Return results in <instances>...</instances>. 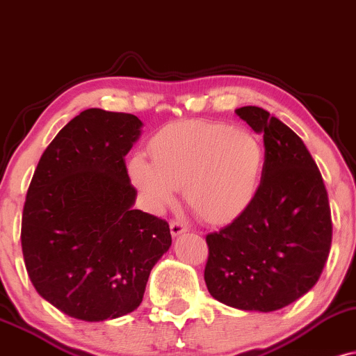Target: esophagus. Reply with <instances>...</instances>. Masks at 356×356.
I'll return each instance as SVG.
<instances>
[{
    "label": "esophagus",
    "instance_id": "34e87169",
    "mask_svg": "<svg viewBox=\"0 0 356 356\" xmlns=\"http://www.w3.org/2000/svg\"><path fill=\"white\" fill-rule=\"evenodd\" d=\"M170 232H171V236H178L181 235V233L186 232V227L181 223V221H170Z\"/></svg>",
    "mask_w": 356,
    "mask_h": 356
}]
</instances>
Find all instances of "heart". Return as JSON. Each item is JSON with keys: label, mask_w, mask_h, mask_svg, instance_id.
I'll use <instances>...</instances> for the list:
<instances>
[{"label": "heart", "mask_w": 356, "mask_h": 356, "mask_svg": "<svg viewBox=\"0 0 356 356\" xmlns=\"http://www.w3.org/2000/svg\"><path fill=\"white\" fill-rule=\"evenodd\" d=\"M152 161L133 154L129 177L156 210L175 203L177 188L204 223L227 225L252 207L260 190L265 149L254 133L218 121L165 124L148 145Z\"/></svg>", "instance_id": "1"}]
</instances>
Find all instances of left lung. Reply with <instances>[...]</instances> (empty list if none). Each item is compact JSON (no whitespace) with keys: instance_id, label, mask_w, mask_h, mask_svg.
<instances>
[{"instance_id":"1","label":"left lung","mask_w":356,"mask_h":356,"mask_svg":"<svg viewBox=\"0 0 356 356\" xmlns=\"http://www.w3.org/2000/svg\"><path fill=\"white\" fill-rule=\"evenodd\" d=\"M236 115L263 135L265 165L252 207L207 236L204 282L215 300L248 312H275L318 282L332 213L323 178L293 129L258 106Z\"/></svg>"}]
</instances>
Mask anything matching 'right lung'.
<instances>
[{"label": "right lung", "instance_id": "obj_1", "mask_svg": "<svg viewBox=\"0 0 356 356\" xmlns=\"http://www.w3.org/2000/svg\"><path fill=\"white\" fill-rule=\"evenodd\" d=\"M129 113L90 108L54 136L29 183L21 220L28 277L71 318L104 321L140 307L171 246L165 220L133 210L127 156L141 133Z\"/></svg>", "mask_w": 356, "mask_h": 356}]
</instances>
